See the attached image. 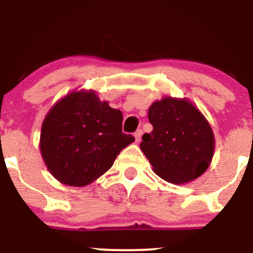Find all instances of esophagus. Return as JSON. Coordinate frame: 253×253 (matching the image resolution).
I'll use <instances>...</instances> for the list:
<instances>
[{"label": "esophagus", "mask_w": 253, "mask_h": 253, "mask_svg": "<svg viewBox=\"0 0 253 253\" xmlns=\"http://www.w3.org/2000/svg\"><path fill=\"white\" fill-rule=\"evenodd\" d=\"M141 138H142V131L141 129H138V131H136V133H134V139H136V142L138 143L141 141Z\"/></svg>", "instance_id": "esophagus-1"}]
</instances>
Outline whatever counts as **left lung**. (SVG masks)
I'll use <instances>...</instances> for the list:
<instances>
[{
	"instance_id": "1",
	"label": "left lung",
	"mask_w": 253,
	"mask_h": 253,
	"mask_svg": "<svg viewBox=\"0 0 253 253\" xmlns=\"http://www.w3.org/2000/svg\"><path fill=\"white\" fill-rule=\"evenodd\" d=\"M153 131L139 144L153 171L183 185L202 176L211 165L215 138L205 115L187 98L164 96L148 109Z\"/></svg>"
}]
</instances>
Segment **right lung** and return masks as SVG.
<instances>
[{
	"instance_id": "1",
	"label": "right lung",
	"mask_w": 253,
	"mask_h": 253,
	"mask_svg": "<svg viewBox=\"0 0 253 253\" xmlns=\"http://www.w3.org/2000/svg\"><path fill=\"white\" fill-rule=\"evenodd\" d=\"M122 112L89 89L56 101L42 125L39 148L50 174L61 183L83 187L114 164L133 136L122 133Z\"/></svg>"
}]
</instances>
